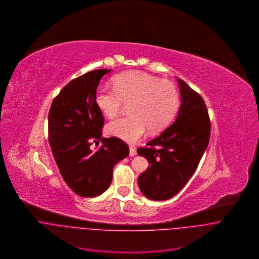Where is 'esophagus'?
<instances>
[{
	"instance_id": "obj_1",
	"label": "esophagus",
	"mask_w": 259,
	"mask_h": 259,
	"mask_svg": "<svg viewBox=\"0 0 259 259\" xmlns=\"http://www.w3.org/2000/svg\"><path fill=\"white\" fill-rule=\"evenodd\" d=\"M137 155V151H136V147L135 146H130V156H135Z\"/></svg>"
}]
</instances>
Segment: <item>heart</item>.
I'll return each mask as SVG.
<instances>
[{
  "label": "heart",
  "instance_id": "b5f03b06",
  "mask_svg": "<svg viewBox=\"0 0 259 259\" xmlns=\"http://www.w3.org/2000/svg\"><path fill=\"white\" fill-rule=\"evenodd\" d=\"M112 83L113 89L97 90V107L108 118L116 117L124 104H130L132 113L107 125L106 132L112 137L135 143L148 128L150 133L164 130L179 109L180 94L169 80H160L142 71H126L114 76Z\"/></svg>",
  "mask_w": 259,
  "mask_h": 259
}]
</instances>
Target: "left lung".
Returning a JSON list of instances; mask_svg holds the SVG:
<instances>
[{
  "label": "left lung",
  "mask_w": 259,
  "mask_h": 259,
  "mask_svg": "<svg viewBox=\"0 0 259 259\" xmlns=\"http://www.w3.org/2000/svg\"><path fill=\"white\" fill-rule=\"evenodd\" d=\"M181 107L175 122L161 135L140 147L138 154L149 161L139 176L142 193L152 200L177 195L196 171L210 138V119L203 98L183 79Z\"/></svg>",
  "instance_id": "8db88e82"
}]
</instances>
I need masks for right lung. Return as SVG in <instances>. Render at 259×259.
Returning <instances> with one entry per match:
<instances>
[{
  "label": "right lung",
  "instance_id": "1",
  "mask_svg": "<svg viewBox=\"0 0 259 259\" xmlns=\"http://www.w3.org/2000/svg\"><path fill=\"white\" fill-rule=\"evenodd\" d=\"M111 69L89 71L66 84L49 111V143L60 174L81 197H96L110 186L114 165L125 158L128 146L118 138H102L104 116L95 103L103 75ZM102 145L96 150L91 145Z\"/></svg>",
  "mask_w": 259,
  "mask_h": 259
}]
</instances>
